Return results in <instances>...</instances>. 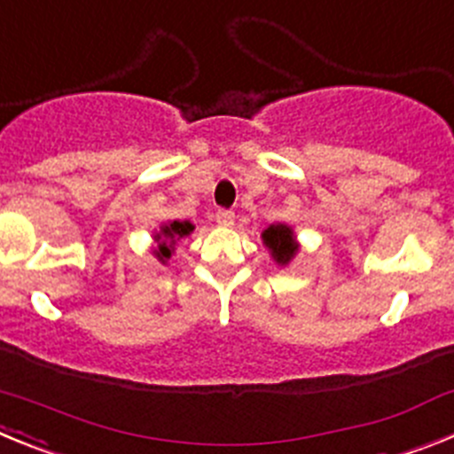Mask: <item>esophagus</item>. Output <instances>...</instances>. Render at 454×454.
<instances>
[{"label":"esophagus","mask_w":454,"mask_h":454,"mask_svg":"<svg viewBox=\"0 0 454 454\" xmlns=\"http://www.w3.org/2000/svg\"><path fill=\"white\" fill-rule=\"evenodd\" d=\"M215 223H218L220 227H231V224H234V211L218 208V211H215Z\"/></svg>","instance_id":"obj_1"}]
</instances>
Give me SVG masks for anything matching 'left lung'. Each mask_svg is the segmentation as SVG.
I'll return each mask as SVG.
<instances>
[{"instance_id":"8db88e82","label":"left lung","mask_w":454,"mask_h":454,"mask_svg":"<svg viewBox=\"0 0 454 454\" xmlns=\"http://www.w3.org/2000/svg\"><path fill=\"white\" fill-rule=\"evenodd\" d=\"M262 240H263V246L268 247V252H270L272 262L282 268H286L288 263L295 259V254L300 252V240L298 236H295V231H293L291 224H284V223L270 224V227L263 230Z\"/></svg>"}]
</instances>
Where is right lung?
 <instances>
[{"mask_svg":"<svg viewBox=\"0 0 454 454\" xmlns=\"http://www.w3.org/2000/svg\"><path fill=\"white\" fill-rule=\"evenodd\" d=\"M192 230H195V224L188 223V220H168V223H161V227L154 230V234H152V240H154L152 254H154L163 266H168V262H170L172 254H175V247H177L179 240L191 236Z\"/></svg>","mask_w":454,"mask_h":454,"instance_id":"obj_1","label":"right lung"}]
</instances>
